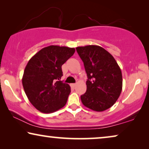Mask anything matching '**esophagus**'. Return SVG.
<instances>
[{
  "label": "esophagus",
  "instance_id": "obj_1",
  "mask_svg": "<svg viewBox=\"0 0 149 149\" xmlns=\"http://www.w3.org/2000/svg\"><path fill=\"white\" fill-rule=\"evenodd\" d=\"M76 85H77L76 83H72V84L70 85V86L72 87H74H74H76Z\"/></svg>",
  "mask_w": 149,
  "mask_h": 149
}]
</instances>
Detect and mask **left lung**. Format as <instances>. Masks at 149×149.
<instances>
[{"mask_svg": "<svg viewBox=\"0 0 149 149\" xmlns=\"http://www.w3.org/2000/svg\"><path fill=\"white\" fill-rule=\"evenodd\" d=\"M76 49L88 78L86 92L81 95L83 104L97 112L107 110L121 93L123 79L120 67L113 56L100 46L78 47Z\"/></svg>", "mask_w": 149, "mask_h": 149, "instance_id": "1", "label": "left lung"}]
</instances>
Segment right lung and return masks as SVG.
<instances>
[{
  "label": "right lung",
  "mask_w": 149,
  "mask_h": 149,
  "mask_svg": "<svg viewBox=\"0 0 149 149\" xmlns=\"http://www.w3.org/2000/svg\"><path fill=\"white\" fill-rule=\"evenodd\" d=\"M74 52V48L50 45L42 48L28 61L22 85L30 103L38 111L54 113L66 104L70 87L60 81L62 66Z\"/></svg>",
  "instance_id": "obj_1"
}]
</instances>
